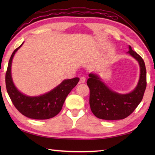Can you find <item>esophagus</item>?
<instances>
[{
	"label": "esophagus",
	"mask_w": 155,
	"mask_h": 155,
	"mask_svg": "<svg viewBox=\"0 0 155 155\" xmlns=\"http://www.w3.org/2000/svg\"><path fill=\"white\" fill-rule=\"evenodd\" d=\"M85 81H86V78H85L84 77H82L80 78L79 83H85Z\"/></svg>",
	"instance_id": "1"
}]
</instances>
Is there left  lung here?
<instances>
[{
    "label": "left lung",
    "instance_id": "8db88e82",
    "mask_svg": "<svg viewBox=\"0 0 155 155\" xmlns=\"http://www.w3.org/2000/svg\"><path fill=\"white\" fill-rule=\"evenodd\" d=\"M127 52L138 61L140 67V77L137 87L130 93L120 94L113 91L102 81L99 75L88 74L87 85L90 88L89 104L95 117L108 120L124 119L133 113L143 99L147 87L145 64L140 55L130 46Z\"/></svg>",
    "mask_w": 155,
    "mask_h": 155
}]
</instances>
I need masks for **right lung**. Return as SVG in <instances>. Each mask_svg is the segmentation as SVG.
<instances>
[{"label": "right lung", "mask_w": 155, "mask_h": 155, "mask_svg": "<svg viewBox=\"0 0 155 155\" xmlns=\"http://www.w3.org/2000/svg\"><path fill=\"white\" fill-rule=\"evenodd\" d=\"M24 43L12 52L8 62L5 76L7 93L13 104L24 116L32 119L44 120L55 117L62 109L66 98L79 81V78L65 79L61 84L47 93L40 96H27L19 91L13 83L11 75V66L13 57Z\"/></svg>", "instance_id": "obj_1"}]
</instances>
